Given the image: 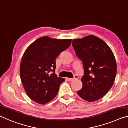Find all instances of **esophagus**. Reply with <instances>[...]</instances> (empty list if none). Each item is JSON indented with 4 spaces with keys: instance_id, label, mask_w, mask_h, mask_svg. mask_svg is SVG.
<instances>
[{
    "instance_id": "34e87169",
    "label": "esophagus",
    "mask_w": 128,
    "mask_h": 128,
    "mask_svg": "<svg viewBox=\"0 0 128 128\" xmlns=\"http://www.w3.org/2000/svg\"><path fill=\"white\" fill-rule=\"evenodd\" d=\"M78 77H79V76H78V75H75L74 78H68V81H72V80H75V79H78Z\"/></svg>"
}]
</instances>
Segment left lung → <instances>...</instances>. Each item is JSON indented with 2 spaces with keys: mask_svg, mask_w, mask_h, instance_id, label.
<instances>
[{
  "mask_svg": "<svg viewBox=\"0 0 128 128\" xmlns=\"http://www.w3.org/2000/svg\"><path fill=\"white\" fill-rule=\"evenodd\" d=\"M72 45L84 68L83 87L77 94L88 102L96 101L112 87L117 72L114 56L105 42L94 35L73 40Z\"/></svg>",
  "mask_w": 128,
  "mask_h": 128,
  "instance_id": "1",
  "label": "left lung"
}]
</instances>
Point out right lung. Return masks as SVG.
I'll use <instances>...</instances> for the list:
<instances>
[{
    "label": "right lung",
    "instance_id": "1",
    "mask_svg": "<svg viewBox=\"0 0 128 128\" xmlns=\"http://www.w3.org/2000/svg\"><path fill=\"white\" fill-rule=\"evenodd\" d=\"M72 41L44 36L25 51L20 67L21 80L26 94L34 102L45 104L57 95L65 79L55 74L56 59L70 46Z\"/></svg>",
    "mask_w": 128,
    "mask_h": 128
}]
</instances>
